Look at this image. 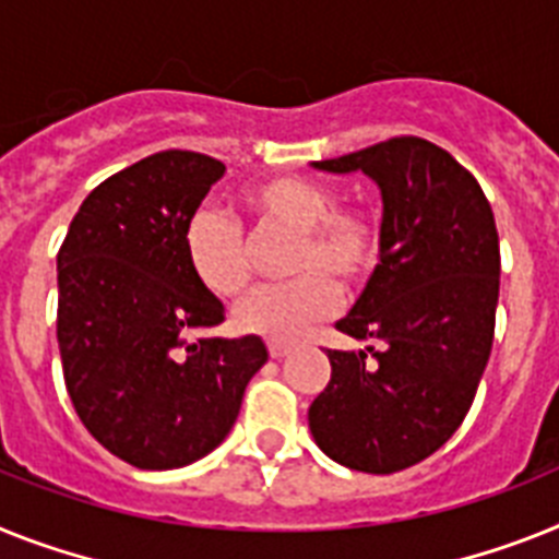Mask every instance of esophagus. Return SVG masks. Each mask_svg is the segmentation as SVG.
Segmentation results:
<instances>
[{"label":"esophagus","mask_w":559,"mask_h":559,"mask_svg":"<svg viewBox=\"0 0 559 559\" xmlns=\"http://www.w3.org/2000/svg\"><path fill=\"white\" fill-rule=\"evenodd\" d=\"M289 349H293V346H289V344H278V341H272V344H270V355H272V358H284V355H289Z\"/></svg>","instance_id":"esophagus-1"}]
</instances>
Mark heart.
<instances>
[{"mask_svg":"<svg viewBox=\"0 0 559 559\" xmlns=\"http://www.w3.org/2000/svg\"><path fill=\"white\" fill-rule=\"evenodd\" d=\"M258 224L298 233L293 272L298 278L243 295L233 309L238 330L270 341H298L341 307L337 284H360L381 255V227L364 210H337L335 192L309 178L275 176L243 190ZM185 255L207 293L233 298L250 284V258L241 224L222 207H199L185 227ZM326 271L325 276L322 272Z\"/></svg>","mask_w":559,"mask_h":559,"instance_id":"b5f03b06","label":"heart"}]
</instances>
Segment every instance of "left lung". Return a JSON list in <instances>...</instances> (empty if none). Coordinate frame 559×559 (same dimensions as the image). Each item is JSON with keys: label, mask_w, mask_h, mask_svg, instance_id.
Instances as JSON below:
<instances>
[{"label": "left lung", "mask_w": 559, "mask_h": 559, "mask_svg": "<svg viewBox=\"0 0 559 559\" xmlns=\"http://www.w3.org/2000/svg\"><path fill=\"white\" fill-rule=\"evenodd\" d=\"M312 167L372 178L383 218L378 266L335 323L364 349H326L309 431L341 466L392 475L438 452L475 401L500 295L495 213L475 176L417 135Z\"/></svg>", "instance_id": "left-lung-1"}]
</instances>
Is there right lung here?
Masks as SVG:
<instances>
[{
    "label": "right lung",
    "mask_w": 559,
    "mask_h": 559,
    "mask_svg": "<svg viewBox=\"0 0 559 559\" xmlns=\"http://www.w3.org/2000/svg\"><path fill=\"white\" fill-rule=\"evenodd\" d=\"M224 170L190 150L130 164L82 201L56 255L68 395L93 438L135 468L213 452L270 358L258 335H199L224 321V304L192 275L185 227Z\"/></svg>",
    "instance_id": "add662e5"
}]
</instances>
